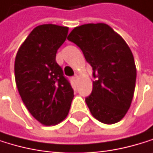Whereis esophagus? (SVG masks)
<instances>
[{
  "label": "esophagus",
  "instance_id": "obj_1",
  "mask_svg": "<svg viewBox=\"0 0 153 153\" xmlns=\"http://www.w3.org/2000/svg\"><path fill=\"white\" fill-rule=\"evenodd\" d=\"M72 79H73V81H74L75 82H78V80H79V75L76 74V75L74 76V77H73Z\"/></svg>",
  "mask_w": 153,
  "mask_h": 153
}]
</instances>
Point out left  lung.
Segmentation results:
<instances>
[{
	"label": "left lung",
	"mask_w": 153,
	"mask_h": 153,
	"mask_svg": "<svg viewBox=\"0 0 153 153\" xmlns=\"http://www.w3.org/2000/svg\"><path fill=\"white\" fill-rule=\"evenodd\" d=\"M68 40L81 48L96 78L85 99L91 115L105 124L120 122L130 109L135 90L137 71L130 47L106 23L75 27Z\"/></svg>",
	"instance_id": "left-lung-1"
}]
</instances>
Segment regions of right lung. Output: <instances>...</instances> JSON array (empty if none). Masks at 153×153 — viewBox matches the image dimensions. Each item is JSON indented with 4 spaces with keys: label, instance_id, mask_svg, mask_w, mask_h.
<instances>
[{
    "label": "right lung",
    "instance_id": "add662e5",
    "mask_svg": "<svg viewBox=\"0 0 153 153\" xmlns=\"http://www.w3.org/2000/svg\"><path fill=\"white\" fill-rule=\"evenodd\" d=\"M68 31L64 26L39 25L22 43L15 57V82L22 100L30 113L45 126L63 121L74 97L55 61Z\"/></svg>",
    "mask_w": 153,
    "mask_h": 153
}]
</instances>
